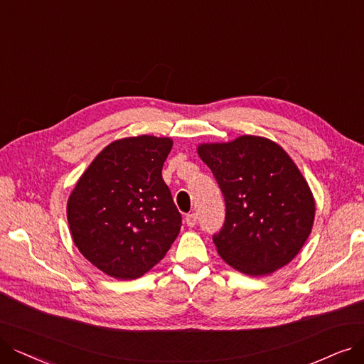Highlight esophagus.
<instances>
[{"label":"esophagus","instance_id":"obj_1","mask_svg":"<svg viewBox=\"0 0 364 364\" xmlns=\"http://www.w3.org/2000/svg\"><path fill=\"white\" fill-rule=\"evenodd\" d=\"M185 223H186V225H188V227H194V225L197 224V215H196V213L186 215V218H185Z\"/></svg>","mask_w":364,"mask_h":364}]
</instances>
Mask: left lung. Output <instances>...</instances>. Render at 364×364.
<instances>
[{
  "mask_svg": "<svg viewBox=\"0 0 364 364\" xmlns=\"http://www.w3.org/2000/svg\"><path fill=\"white\" fill-rule=\"evenodd\" d=\"M200 158L212 170L225 200V221L213 235L227 264L250 276L288 264L309 237L315 201L289 155L269 139L240 136L203 143Z\"/></svg>",
  "mask_w": 364,
  "mask_h": 364,
  "instance_id": "obj_1",
  "label": "left lung"
}]
</instances>
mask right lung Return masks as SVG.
Segmentation results:
<instances>
[{
	"instance_id": "1",
	"label": "right lung",
	"mask_w": 364,
	"mask_h": 364,
	"mask_svg": "<svg viewBox=\"0 0 364 364\" xmlns=\"http://www.w3.org/2000/svg\"><path fill=\"white\" fill-rule=\"evenodd\" d=\"M171 146L168 137L116 140L95 156L68 197L73 242L112 278H140L179 235L182 216L161 174Z\"/></svg>"
}]
</instances>
